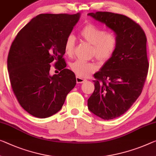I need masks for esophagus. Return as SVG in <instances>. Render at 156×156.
Returning a JSON list of instances; mask_svg holds the SVG:
<instances>
[{
	"label": "esophagus",
	"instance_id": "obj_1",
	"mask_svg": "<svg viewBox=\"0 0 156 156\" xmlns=\"http://www.w3.org/2000/svg\"><path fill=\"white\" fill-rule=\"evenodd\" d=\"M76 83H84L86 81V80H85V79H83V78H81L80 77V76H76Z\"/></svg>",
	"mask_w": 156,
	"mask_h": 156
}]
</instances>
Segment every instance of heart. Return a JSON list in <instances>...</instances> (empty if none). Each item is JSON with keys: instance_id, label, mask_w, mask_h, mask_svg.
Masks as SVG:
<instances>
[{"instance_id": "1", "label": "heart", "mask_w": 156, "mask_h": 156, "mask_svg": "<svg viewBox=\"0 0 156 156\" xmlns=\"http://www.w3.org/2000/svg\"><path fill=\"white\" fill-rule=\"evenodd\" d=\"M81 37L93 45V55L101 62H106L112 58L118 47L119 39L114 33H106L105 30L93 23H88L81 30ZM64 51L67 56H71L75 48V39L73 35L67 37L64 42ZM71 70L80 77H86L96 70V64L80 60L70 65Z\"/></svg>"}]
</instances>
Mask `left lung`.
<instances>
[{
  "label": "left lung",
  "mask_w": 156,
  "mask_h": 156,
  "mask_svg": "<svg viewBox=\"0 0 156 156\" xmlns=\"http://www.w3.org/2000/svg\"><path fill=\"white\" fill-rule=\"evenodd\" d=\"M117 35L118 47L94 75L95 90L88 100L89 111L104 120L117 118L130 108L142 91L148 64L147 37L128 16L109 12L88 13Z\"/></svg>",
  "instance_id": "8db88e82"
}]
</instances>
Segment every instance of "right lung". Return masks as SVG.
<instances>
[{"label": "right lung", "mask_w": 156, "mask_h": 156, "mask_svg": "<svg viewBox=\"0 0 156 156\" xmlns=\"http://www.w3.org/2000/svg\"><path fill=\"white\" fill-rule=\"evenodd\" d=\"M81 14H40L33 18L12 43L8 57L9 80L16 99L33 116L44 119L61 109L76 85L75 73L66 68L64 42ZM54 60L60 70L51 76Z\"/></svg>", "instance_id": "1"}]
</instances>
